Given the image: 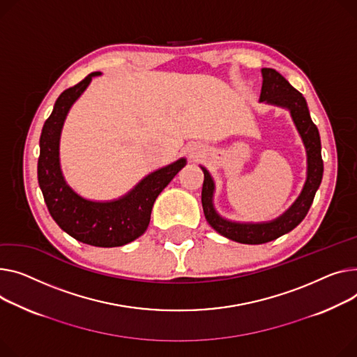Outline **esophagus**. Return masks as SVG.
<instances>
[{
  "mask_svg": "<svg viewBox=\"0 0 357 357\" xmlns=\"http://www.w3.org/2000/svg\"><path fill=\"white\" fill-rule=\"evenodd\" d=\"M191 155H192V156H195V155H197V152H195V149H192V151H191Z\"/></svg>",
  "mask_w": 357,
  "mask_h": 357,
  "instance_id": "obj_1",
  "label": "esophagus"
}]
</instances>
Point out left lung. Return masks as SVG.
<instances>
[{
  "label": "left lung",
  "instance_id": "obj_1",
  "mask_svg": "<svg viewBox=\"0 0 357 357\" xmlns=\"http://www.w3.org/2000/svg\"><path fill=\"white\" fill-rule=\"evenodd\" d=\"M261 75H263V86H261L259 102L289 110L293 123L303 140L307 156V174L300 195L280 217L271 221H231L221 217L215 209V205H213L215 182H213L209 171L201 165L204 172L202 208L208 224L225 238L251 245L273 241L294 229L310 209L323 178L320 135L317 126L312 121L304 96L274 68H261Z\"/></svg>",
  "mask_w": 357,
  "mask_h": 357
}]
</instances>
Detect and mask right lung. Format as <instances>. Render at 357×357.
<instances>
[{
  "instance_id": "right-lung-1",
  "label": "right lung",
  "mask_w": 357,
  "mask_h": 357,
  "mask_svg": "<svg viewBox=\"0 0 357 357\" xmlns=\"http://www.w3.org/2000/svg\"><path fill=\"white\" fill-rule=\"evenodd\" d=\"M94 71L79 84L64 90L54 103L40 136L38 185L47 208L57 225L77 241L94 247H122L144 234L158 195L186 165V158L162 166L142 178L129 192L112 201H93L79 195L61 171L60 137L66 117L89 87Z\"/></svg>"
}]
</instances>
